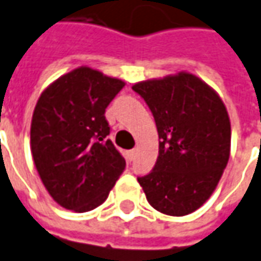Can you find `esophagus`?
Instances as JSON below:
<instances>
[{
    "instance_id": "1",
    "label": "esophagus",
    "mask_w": 261,
    "mask_h": 261,
    "mask_svg": "<svg viewBox=\"0 0 261 261\" xmlns=\"http://www.w3.org/2000/svg\"><path fill=\"white\" fill-rule=\"evenodd\" d=\"M136 154H137V150L134 148V150H130L128 151V161H134V159H136Z\"/></svg>"
}]
</instances>
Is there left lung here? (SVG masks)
I'll list each match as a JSON object with an SVG mask.
<instances>
[{
  "instance_id": "obj_1",
  "label": "left lung",
  "mask_w": 261,
  "mask_h": 261,
  "mask_svg": "<svg viewBox=\"0 0 261 261\" xmlns=\"http://www.w3.org/2000/svg\"><path fill=\"white\" fill-rule=\"evenodd\" d=\"M133 90L151 110L159 131L153 170L137 177L148 203L168 216L204 204L230 155L227 110L214 90L189 72L148 80Z\"/></svg>"
}]
</instances>
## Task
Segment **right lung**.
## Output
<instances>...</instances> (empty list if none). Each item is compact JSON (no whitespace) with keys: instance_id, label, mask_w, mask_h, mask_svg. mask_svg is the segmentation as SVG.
I'll list each match as a JSON object with an SVG mask.
<instances>
[{"instance_id":"obj_1","label":"right lung","mask_w":261,"mask_h":261,"mask_svg":"<svg viewBox=\"0 0 261 261\" xmlns=\"http://www.w3.org/2000/svg\"><path fill=\"white\" fill-rule=\"evenodd\" d=\"M121 80L80 67L41 94L31 123L34 164L49 196L64 208L90 212L106 201L125 160L108 140L106 108Z\"/></svg>"}]
</instances>
